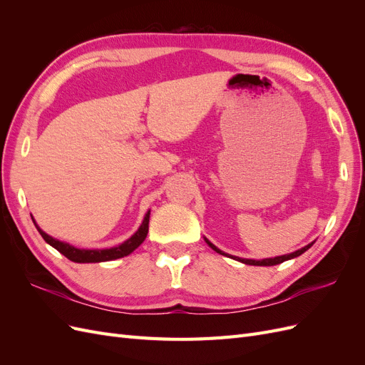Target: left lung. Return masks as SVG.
<instances>
[{
    "mask_svg": "<svg viewBox=\"0 0 365 365\" xmlns=\"http://www.w3.org/2000/svg\"><path fill=\"white\" fill-rule=\"evenodd\" d=\"M205 240H207V239H205ZM207 244H208L210 247H212L216 252L224 254V256H227L225 252H222L219 248H216V247L212 244V242L207 240ZM311 247H312V244L304 247V248H302V250H298V251H295V252L286 254V256H280V257H274V259H263V260H251V259H239V257H233V259H236V260H239V262H242V263H245V264H254V267H274V264H279V263H282V262H284V260H289V259L298 257V256H300V254H303L306 250H309ZM230 257H231V256H230Z\"/></svg>",
    "mask_w": 365,
    "mask_h": 365,
    "instance_id": "obj_1",
    "label": "left lung"
}]
</instances>
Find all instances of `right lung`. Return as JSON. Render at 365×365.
I'll return each mask as SVG.
<instances>
[{
    "instance_id": "obj_1",
    "label": "right lung",
    "mask_w": 365,
    "mask_h": 365,
    "mask_svg": "<svg viewBox=\"0 0 365 365\" xmlns=\"http://www.w3.org/2000/svg\"><path fill=\"white\" fill-rule=\"evenodd\" d=\"M149 212L145 216V220H143V224L140 225L137 233L129 237L123 244L114 247V248H109V250H79V248H74L70 244H65V242H61L58 239H53L51 236H48L47 233H43V231L36 225L38 231L41 233V236L43 237V240L50 244L53 248H56L61 254H63L65 257L70 259L71 262L76 263H97V262H108V260H115L120 257H125L128 254H130L135 248H138L143 240L146 239L148 236V231H149ZM35 222V220H33Z\"/></svg>"
}]
</instances>
